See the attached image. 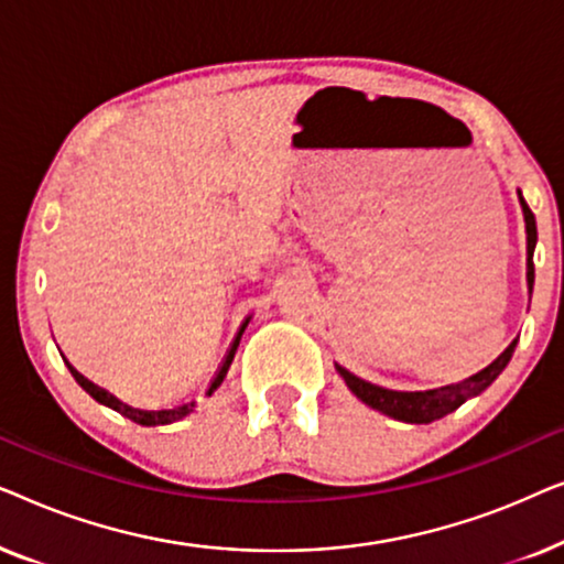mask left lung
I'll list each match as a JSON object with an SVG mask.
<instances>
[{"label": "left lung", "mask_w": 564, "mask_h": 564, "mask_svg": "<svg viewBox=\"0 0 564 564\" xmlns=\"http://www.w3.org/2000/svg\"><path fill=\"white\" fill-rule=\"evenodd\" d=\"M519 203L523 210V223H527V284H529V297L534 292V249H536V220L534 213L529 210L527 199L519 192ZM516 344L519 338H513L511 344L506 346V351L500 354L496 361H490L488 367L480 369V372L467 377V380L454 382V384H444V388L436 390H419V392H403V390H388L380 388V384H372L361 377L351 375L349 369H344L341 365H336V372L344 377L346 388H349L354 395H357L361 403L375 408L390 419L403 421V423H431L444 419L446 413L457 411V408L465 403L469 398H477L482 390H488L496 377L503 372L508 361L513 357Z\"/></svg>", "instance_id": "obj_1"}]
</instances>
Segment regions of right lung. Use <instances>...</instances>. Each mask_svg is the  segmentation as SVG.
I'll list each match as a JSON object with an SVG mask.
<instances>
[{
  "instance_id": "1",
  "label": "right lung",
  "mask_w": 564,
  "mask_h": 564,
  "mask_svg": "<svg viewBox=\"0 0 564 564\" xmlns=\"http://www.w3.org/2000/svg\"><path fill=\"white\" fill-rule=\"evenodd\" d=\"M241 334H243V330H238L234 346H230V351L226 354V361H223V365H220L218 375L213 377L210 390H207V395H213V392L220 388V382L226 380V375H228V369H230V361H234V357H236L238 341H241ZM68 369H72L74 380L79 382L82 388L87 390L89 395L97 400V403L112 408V411H118L120 415H126V419H130L133 423H141V426H166V423H174V421L184 419V415H189L192 408H195V400H189V403H180V405H172V408H156V411H145V408H135V405L122 403V400L115 398L112 392H107L105 388H99V384H95L91 380H87V377H84V375L76 372V369H74L72 365H68Z\"/></svg>"
}]
</instances>
